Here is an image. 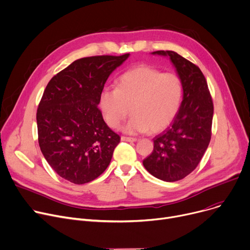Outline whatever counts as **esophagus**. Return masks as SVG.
<instances>
[{
	"label": "esophagus",
	"instance_id": "obj_1",
	"mask_svg": "<svg viewBox=\"0 0 250 250\" xmlns=\"http://www.w3.org/2000/svg\"><path fill=\"white\" fill-rule=\"evenodd\" d=\"M122 141L132 143V142H137L138 139L137 138H130V137H122Z\"/></svg>",
	"mask_w": 250,
	"mask_h": 250
}]
</instances>
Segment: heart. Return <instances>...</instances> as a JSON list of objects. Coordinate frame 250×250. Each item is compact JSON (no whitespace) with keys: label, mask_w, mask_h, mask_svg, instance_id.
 Instances as JSON below:
<instances>
[{"label":"heart","mask_w":250,"mask_h":250,"mask_svg":"<svg viewBox=\"0 0 250 250\" xmlns=\"http://www.w3.org/2000/svg\"><path fill=\"white\" fill-rule=\"evenodd\" d=\"M183 98V83L175 73H162L147 65H140L120 76L116 88L104 87L98 106L105 123L113 128L130 111L132 116L124 126L128 134H157L176 119Z\"/></svg>","instance_id":"heart-1"}]
</instances>
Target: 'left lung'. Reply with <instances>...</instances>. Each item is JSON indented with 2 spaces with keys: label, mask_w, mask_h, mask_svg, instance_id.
<instances>
[{
  "label": "left lung",
  "mask_w": 250,
  "mask_h": 250,
  "mask_svg": "<svg viewBox=\"0 0 250 250\" xmlns=\"http://www.w3.org/2000/svg\"><path fill=\"white\" fill-rule=\"evenodd\" d=\"M169 57L183 83V101L170 126L154 139V151L143 161L146 170L165 182L182 180L200 163L211 140L213 102L200 68L174 51Z\"/></svg>",
  "instance_id": "1"
}]
</instances>
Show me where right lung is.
I'll use <instances>...</instances> for the list:
<instances>
[{
  "mask_svg": "<svg viewBox=\"0 0 250 250\" xmlns=\"http://www.w3.org/2000/svg\"><path fill=\"white\" fill-rule=\"evenodd\" d=\"M128 56L75 60L47 84L37 109L38 142L61 178L85 184L108 167L121 138L104 123L98 98L108 76Z\"/></svg>",
  "mask_w": 250,
  "mask_h": 250,
  "instance_id": "add662e5",
  "label": "right lung"
}]
</instances>
